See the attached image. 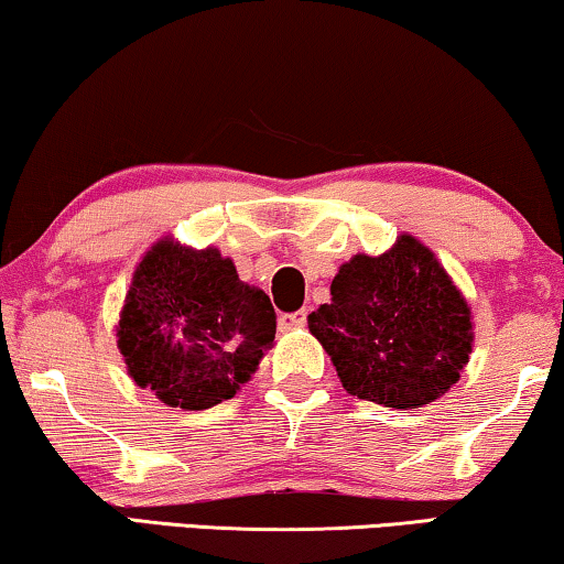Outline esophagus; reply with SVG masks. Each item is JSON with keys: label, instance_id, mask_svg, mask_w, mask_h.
Listing matches in <instances>:
<instances>
[{"label": "esophagus", "instance_id": "esophagus-1", "mask_svg": "<svg viewBox=\"0 0 564 564\" xmlns=\"http://www.w3.org/2000/svg\"><path fill=\"white\" fill-rule=\"evenodd\" d=\"M307 313L305 310H297V313H282L280 315V330H297L305 328Z\"/></svg>", "mask_w": 564, "mask_h": 564}]
</instances>
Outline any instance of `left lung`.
Masks as SVG:
<instances>
[{
  "mask_svg": "<svg viewBox=\"0 0 564 564\" xmlns=\"http://www.w3.org/2000/svg\"><path fill=\"white\" fill-rule=\"evenodd\" d=\"M330 302L307 315L350 397L417 410L460 379L473 317L437 257L410 234L338 269Z\"/></svg>",
  "mask_w": 564,
  "mask_h": 564,
  "instance_id": "obj_1",
  "label": "left lung"
}]
</instances>
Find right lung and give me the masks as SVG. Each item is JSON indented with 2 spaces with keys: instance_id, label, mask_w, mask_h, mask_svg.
Listing matches in <instances>:
<instances>
[{
  "instance_id": "1",
  "label": "right lung",
  "mask_w": 564,
  "mask_h": 564,
  "mask_svg": "<svg viewBox=\"0 0 564 564\" xmlns=\"http://www.w3.org/2000/svg\"><path fill=\"white\" fill-rule=\"evenodd\" d=\"M274 330L272 302L239 280L231 259L162 239L134 269L117 343L137 387L193 412L231 399Z\"/></svg>"
}]
</instances>
